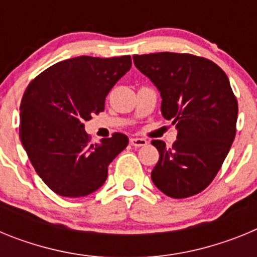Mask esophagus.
<instances>
[{"label": "esophagus", "instance_id": "34e87169", "mask_svg": "<svg viewBox=\"0 0 257 257\" xmlns=\"http://www.w3.org/2000/svg\"><path fill=\"white\" fill-rule=\"evenodd\" d=\"M130 144L135 147V148H139V147H145V145L148 144V142L145 139H142V138H131Z\"/></svg>", "mask_w": 257, "mask_h": 257}]
</instances>
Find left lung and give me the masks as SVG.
<instances>
[{"label": "left lung", "instance_id": "left-lung-1", "mask_svg": "<svg viewBox=\"0 0 257 257\" xmlns=\"http://www.w3.org/2000/svg\"><path fill=\"white\" fill-rule=\"evenodd\" d=\"M134 64L158 88L162 115L178 130L172 148L152 142L160 152L152 181L172 198L194 196L216 176L235 138L238 103L228 77L190 54L134 55Z\"/></svg>", "mask_w": 257, "mask_h": 257}]
</instances>
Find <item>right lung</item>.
Wrapping results in <instances>:
<instances>
[{"instance_id":"obj_1","label":"right lung","mask_w":257,"mask_h":257,"mask_svg":"<svg viewBox=\"0 0 257 257\" xmlns=\"http://www.w3.org/2000/svg\"><path fill=\"white\" fill-rule=\"evenodd\" d=\"M131 68V56H78L59 61L28 85L20 103L19 136L47 187L68 198L96 192L108 166L128 144L124 134L91 144L85 121L103 112L105 97Z\"/></svg>"}]
</instances>
